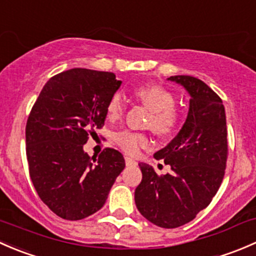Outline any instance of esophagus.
I'll list each match as a JSON object with an SVG mask.
<instances>
[{"instance_id":"esophagus-1","label":"esophagus","mask_w":256,"mask_h":256,"mask_svg":"<svg viewBox=\"0 0 256 256\" xmlns=\"http://www.w3.org/2000/svg\"><path fill=\"white\" fill-rule=\"evenodd\" d=\"M125 164H126V166H136V164H138V162H136L135 160L130 158V157H125Z\"/></svg>"}]
</instances>
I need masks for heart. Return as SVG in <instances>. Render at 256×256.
<instances>
[{"mask_svg": "<svg viewBox=\"0 0 256 256\" xmlns=\"http://www.w3.org/2000/svg\"><path fill=\"white\" fill-rule=\"evenodd\" d=\"M134 96L151 112L148 125L152 130L161 136L170 135L180 122V112L174 108L176 98L170 90L161 85L148 84L138 86L134 90ZM124 102L120 94H114L106 104V118L118 120L122 116ZM115 142L125 152L130 154H138V150L150 146L146 135L132 131L124 130L114 135Z\"/></svg>", "mask_w": 256, "mask_h": 256, "instance_id": "1", "label": "heart"}]
</instances>
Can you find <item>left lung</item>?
<instances>
[{
  "label": "left lung",
  "instance_id": "left-lung-1",
  "mask_svg": "<svg viewBox=\"0 0 256 256\" xmlns=\"http://www.w3.org/2000/svg\"><path fill=\"white\" fill-rule=\"evenodd\" d=\"M167 80L187 90L190 109L176 138L154 154L170 164L171 174L157 176L154 167L138 164L142 180L135 190V203L147 220L171 229L193 220L212 202L224 177L228 142L220 98L194 76Z\"/></svg>",
  "mask_w": 256,
  "mask_h": 256
}]
</instances>
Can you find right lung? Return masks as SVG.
<instances>
[{
    "label": "right lung",
    "mask_w": 256,
    "mask_h": 256,
    "mask_svg": "<svg viewBox=\"0 0 256 256\" xmlns=\"http://www.w3.org/2000/svg\"><path fill=\"white\" fill-rule=\"evenodd\" d=\"M121 80L110 72L74 68L46 82L26 126L30 176L38 196L66 220L92 216L105 204L125 168L118 151L90 157L82 148L89 134L104 126L106 104Z\"/></svg>",
    "instance_id": "right-lung-1"
}]
</instances>
